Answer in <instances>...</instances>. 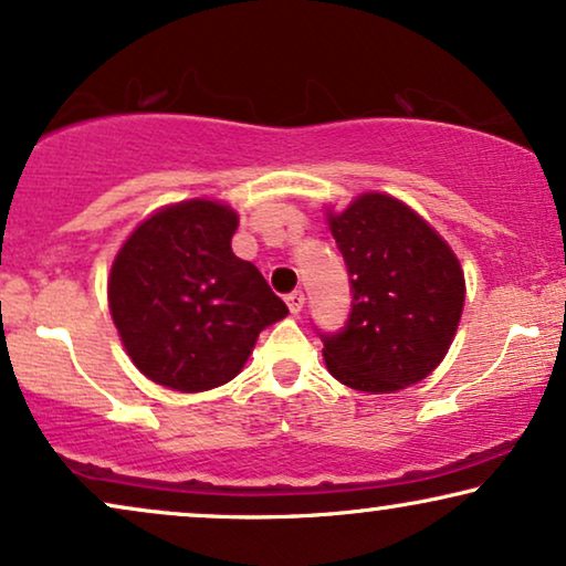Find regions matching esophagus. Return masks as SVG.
<instances>
[{
  "mask_svg": "<svg viewBox=\"0 0 566 566\" xmlns=\"http://www.w3.org/2000/svg\"><path fill=\"white\" fill-rule=\"evenodd\" d=\"M285 304H289L291 314H301V310H304V293L301 291H293L285 296Z\"/></svg>",
  "mask_w": 566,
  "mask_h": 566,
  "instance_id": "esophagus-1",
  "label": "esophagus"
}]
</instances>
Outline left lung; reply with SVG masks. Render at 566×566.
Listing matches in <instances>:
<instances>
[{
	"instance_id": "left-lung-1",
	"label": "left lung",
	"mask_w": 566,
	"mask_h": 566,
	"mask_svg": "<svg viewBox=\"0 0 566 566\" xmlns=\"http://www.w3.org/2000/svg\"><path fill=\"white\" fill-rule=\"evenodd\" d=\"M346 256L354 310L340 335L325 337L327 371L350 390L390 395L442 364L465 304V273L439 231L398 197L358 195L325 208Z\"/></svg>"
}]
</instances>
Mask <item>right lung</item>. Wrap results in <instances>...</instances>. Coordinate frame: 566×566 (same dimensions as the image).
Instances as JSON below:
<instances>
[{
    "mask_svg": "<svg viewBox=\"0 0 566 566\" xmlns=\"http://www.w3.org/2000/svg\"><path fill=\"white\" fill-rule=\"evenodd\" d=\"M239 216L208 197L164 205L124 239L108 310L132 364L176 392H205L244 369L260 333L289 314L231 237Z\"/></svg>",
    "mask_w": 566,
    "mask_h": 566,
    "instance_id": "right-lung-1",
    "label": "right lung"
}]
</instances>
